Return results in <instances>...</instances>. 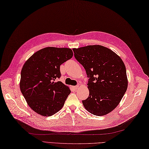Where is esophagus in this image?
<instances>
[{
    "mask_svg": "<svg viewBox=\"0 0 149 149\" xmlns=\"http://www.w3.org/2000/svg\"><path fill=\"white\" fill-rule=\"evenodd\" d=\"M73 89L74 90L78 89V86H73Z\"/></svg>",
    "mask_w": 149,
    "mask_h": 149,
    "instance_id": "1",
    "label": "esophagus"
}]
</instances>
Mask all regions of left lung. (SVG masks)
I'll use <instances>...</instances> for the list:
<instances>
[{
    "label": "left lung",
    "mask_w": 149,
    "mask_h": 149,
    "mask_svg": "<svg viewBox=\"0 0 149 149\" xmlns=\"http://www.w3.org/2000/svg\"><path fill=\"white\" fill-rule=\"evenodd\" d=\"M73 50L89 78V95L82 101L84 108L96 116L109 113L119 104L127 90L124 62L116 54L102 45H88Z\"/></svg>",
    "instance_id": "left-lung-1"
}]
</instances>
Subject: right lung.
<instances>
[{
	"label": "right lung",
	"instance_id": "1",
	"mask_svg": "<svg viewBox=\"0 0 149 149\" xmlns=\"http://www.w3.org/2000/svg\"><path fill=\"white\" fill-rule=\"evenodd\" d=\"M73 55L70 48L49 47L37 51L24 63L19 88L27 104L36 113L49 116L63 107L71 91L56 80L60 78V65Z\"/></svg>",
	"mask_w": 149,
	"mask_h": 149
}]
</instances>
